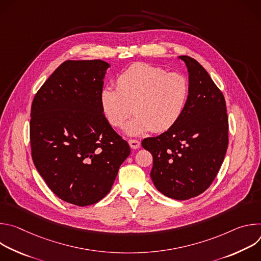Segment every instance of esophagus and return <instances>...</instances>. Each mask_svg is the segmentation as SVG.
<instances>
[{
	"instance_id": "34e87169",
	"label": "esophagus",
	"mask_w": 261,
	"mask_h": 261,
	"mask_svg": "<svg viewBox=\"0 0 261 261\" xmlns=\"http://www.w3.org/2000/svg\"><path fill=\"white\" fill-rule=\"evenodd\" d=\"M128 143H129L130 147L133 148V150H137V148L140 146V141L135 140V139H129Z\"/></svg>"
}]
</instances>
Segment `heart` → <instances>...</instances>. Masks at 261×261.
<instances>
[{
  "instance_id": "1",
  "label": "heart",
  "mask_w": 261,
  "mask_h": 261,
  "mask_svg": "<svg viewBox=\"0 0 261 261\" xmlns=\"http://www.w3.org/2000/svg\"><path fill=\"white\" fill-rule=\"evenodd\" d=\"M116 84L117 89L101 90L100 106L108 123L116 128L123 127L134 111L136 115L124 129L128 136L169 130L179 121L188 104V79L180 73H168L159 66L135 63L119 74Z\"/></svg>"
}]
</instances>
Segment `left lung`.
<instances>
[{
	"instance_id": "8db88e82",
	"label": "left lung",
	"mask_w": 261,
	"mask_h": 261,
	"mask_svg": "<svg viewBox=\"0 0 261 261\" xmlns=\"http://www.w3.org/2000/svg\"><path fill=\"white\" fill-rule=\"evenodd\" d=\"M189 74L190 94L179 121L156 137L142 140L153 155L151 177L165 196L186 200L204 192L216 177L228 146L225 99L206 70L179 56Z\"/></svg>"
}]
</instances>
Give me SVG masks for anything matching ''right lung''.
<instances>
[{
    "instance_id": "add662e5",
    "label": "right lung",
    "mask_w": 261,
    "mask_h": 261,
    "mask_svg": "<svg viewBox=\"0 0 261 261\" xmlns=\"http://www.w3.org/2000/svg\"><path fill=\"white\" fill-rule=\"evenodd\" d=\"M109 67L102 60L66 61L32 103L34 164L59 198L79 206L105 197L130 155L128 142L110 126L100 106Z\"/></svg>"
}]
</instances>
